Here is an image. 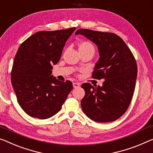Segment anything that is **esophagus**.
Wrapping results in <instances>:
<instances>
[{"instance_id": "34e87169", "label": "esophagus", "mask_w": 153, "mask_h": 153, "mask_svg": "<svg viewBox=\"0 0 153 153\" xmlns=\"http://www.w3.org/2000/svg\"><path fill=\"white\" fill-rule=\"evenodd\" d=\"M73 87H74V88H78L80 87V83H73Z\"/></svg>"}]
</instances>
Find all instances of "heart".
Segmentation results:
<instances>
[{
  "label": "heart",
  "mask_w": 153,
  "mask_h": 153,
  "mask_svg": "<svg viewBox=\"0 0 153 153\" xmlns=\"http://www.w3.org/2000/svg\"><path fill=\"white\" fill-rule=\"evenodd\" d=\"M79 51H94V47L90 42L84 41L79 44Z\"/></svg>",
  "instance_id": "obj_1"
}]
</instances>
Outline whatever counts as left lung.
I'll return each mask as SVG.
<instances>
[{
  "instance_id": "1",
  "label": "left lung",
  "mask_w": 153,
  "mask_h": 153,
  "mask_svg": "<svg viewBox=\"0 0 153 153\" xmlns=\"http://www.w3.org/2000/svg\"><path fill=\"white\" fill-rule=\"evenodd\" d=\"M79 34L97 46L100 57L92 77L105 79L102 86L82 85V109L96 123L115 121L126 112L132 100L137 74L136 61L125 42L116 34L85 29L77 30L75 35Z\"/></svg>"
}]
</instances>
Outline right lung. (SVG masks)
<instances>
[{
	"label": "right lung",
	"mask_w": 153,
	"mask_h": 153,
	"mask_svg": "<svg viewBox=\"0 0 153 153\" xmlns=\"http://www.w3.org/2000/svg\"><path fill=\"white\" fill-rule=\"evenodd\" d=\"M76 28L39 31L20 46L11 70V84L18 102L29 116L47 119L60 111L72 82L53 76V65L59 61L65 44Z\"/></svg>",
	"instance_id": "1"
}]
</instances>
